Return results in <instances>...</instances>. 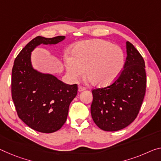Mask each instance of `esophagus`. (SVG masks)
<instances>
[{"label":"esophagus","instance_id":"34e87169","mask_svg":"<svg viewBox=\"0 0 161 161\" xmlns=\"http://www.w3.org/2000/svg\"><path fill=\"white\" fill-rule=\"evenodd\" d=\"M86 87H85V86H79L78 87V90L79 92H82L84 90H86Z\"/></svg>","mask_w":161,"mask_h":161}]
</instances>
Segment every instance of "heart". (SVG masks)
<instances>
[{"instance_id":"obj_1","label":"heart","mask_w":161,"mask_h":161,"mask_svg":"<svg viewBox=\"0 0 161 161\" xmlns=\"http://www.w3.org/2000/svg\"><path fill=\"white\" fill-rule=\"evenodd\" d=\"M71 57L64 58L70 79L76 81L84 75L93 85L104 86L115 81L123 69L125 54L118 45L108 41L92 39L74 45Z\"/></svg>"}]
</instances>
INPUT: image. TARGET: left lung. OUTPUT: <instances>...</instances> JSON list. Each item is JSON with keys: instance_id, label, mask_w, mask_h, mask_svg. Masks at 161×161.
Returning a JSON list of instances; mask_svg holds the SVG:
<instances>
[{"instance_id": "left-lung-1", "label": "left lung", "mask_w": 161, "mask_h": 161, "mask_svg": "<svg viewBox=\"0 0 161 161\" xmlns=\"http://www.w3.org/2000/svg\"><path fill=\"white\" fill-rule=\"evenodd\" d=\"M127 58L124 69L111 85L92 90L91 114L99 128L117 131L136 118L146 90L145 62L130 42H126Z\"/></svg>"}]
</instances>
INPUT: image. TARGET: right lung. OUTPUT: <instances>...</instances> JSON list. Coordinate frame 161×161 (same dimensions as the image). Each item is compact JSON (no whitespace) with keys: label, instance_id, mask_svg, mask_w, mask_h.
Here are the masks:
<instances>
[{"label":"right lung","instance_id":"add662e5","mask_svg":"<svg viewBox=\"0 0 161 161\" xmlns=\"http://www.w3.org/2000/svg\"><path fill=\"white\" fill-rule=\"evenodd\" d=\"M64 39V36H36L20 52L12 69L11 95L18 116L31 128L44 133L57 131L65 123L78 87L33 69L31 53L41 44H56Z\"/></svg>","mask_w":161,"mask_h":161}]
</instances>
